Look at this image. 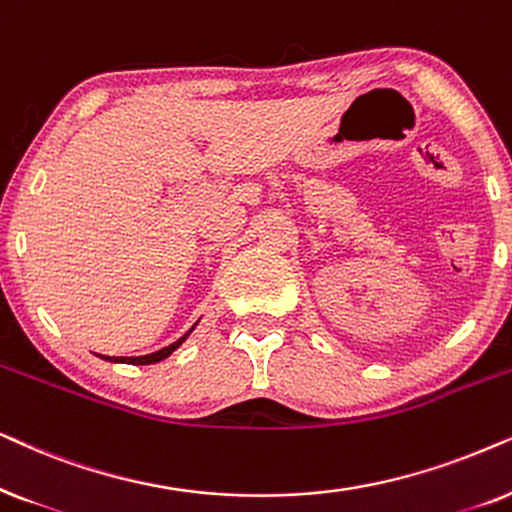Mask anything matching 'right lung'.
Returning a JSON list of instances; mask_svg holds the SVG:
<instances>
[{
	"instance_id": "right-lung-1",
	"label": "right lung",
	"mask_w": 512,
	"mask_h": 512,
	"mask_svg": "<svg viewBox=\"0 0 512 512\" xmlns=\"http://www.w3.org/2000/svg\"><path fill=\"white\" fill-rule=\"evenodd\" d=\"M192 330H194V327H192ZM192 330H189V332H192ZM189 332H187L185 337L177 339V342L166 346V349H161V351H156V353H149V356H138V358H109V356H102V358H105V360H114V363H131V365H152V363H159V360L168 358L170 353H173V351L177 349V346L185 342V339L189 337Z\"/></svg>"
}]
</instances>
